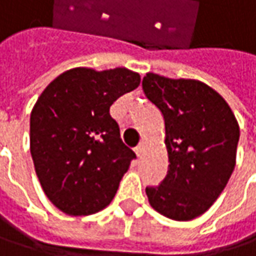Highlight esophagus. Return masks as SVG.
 Instances as JSON below:
<instances>
[{
	"mask_svg": "<svg viewBox=\"0 0 256 256\" xmlns=\"http://www.w3.org/2000/svg\"><path fill=\"white\" fill-rule=\"evenodd\" d=\"M144 141H141V142L138 144V146H136V148H135V152H136V155H138V156H141V154H142V151H144Z\"/></svg>",
	"mask_w": 256,
	"mask_h": 256,
	"instance_id": "obj_1",
	"label": "esophagus"
}]
</instances>
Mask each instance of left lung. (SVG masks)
<instances>
[{
	"label": "left lung",
	"mask_w": 256,
	"mask_h": 256,
	"mask_svg": "<svg viewBox=\"0 0 256 256\" xmlns=\"http://www.w3.org/2000/svg\"><path fill=\"white\" fill-rule=\"evenodd\" d=\"M146 98L162 112L168 175L145 192L150 205L174 221H191L218 200L236 162L240 125L226 101L198 80L148 72Z\"/></svg>",
	"instance_id": "1"
}]
</instances>
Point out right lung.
Wrapping results in <instances>:
<instances>
[{
    "mask_svg": "<svg viewBox=\"0 0 256 256\" xmlns=\"http://www.w3.org/2000/svg\"><path fill=\"white\" fill-rule=\"evenodd\" d=\"M140 82L126 68L78 66L58 75L36 100L30 150L42 191L60 211L91 215L112 201L135 154L110 106Z\"/></svg>",
    "mask_w": 256,
    "mask_h": 256,
    "instance_id": "add662e5",
    "label": "right lung"
}]
</instances>
